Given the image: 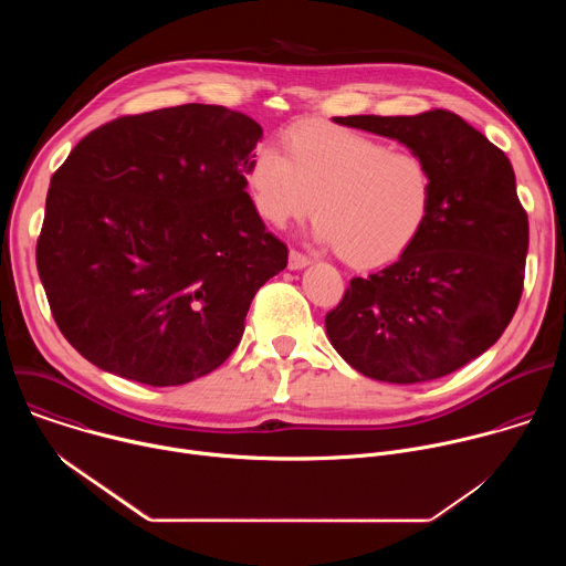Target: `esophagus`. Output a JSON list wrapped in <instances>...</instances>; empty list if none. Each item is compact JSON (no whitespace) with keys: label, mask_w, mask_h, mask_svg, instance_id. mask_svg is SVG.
Returning <instances> with one entry per match:
<instances>
[{"label":"esophagus","mask_w":566,"mask_h":566,"mask_svg":"<svg viewBox=\"0 0 566 566\" xmlns=\"http://www.w3.org/2000/svg\"><path fill=\"white\" fill-rule=\"evenodd\" d=\"M311 264V258H306V255H302V253H297V251H291L289 253V269L291 271H300V269H304V266H308Z\"/></svg>","instance_id":"esophagus-1"}]
</instances>
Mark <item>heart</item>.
Returning <instances> with one entry per match:
<instances>
[{"label": "heart", "instance_id": "heart-1", "mask_svg": "<svg viewBox=\"0 0 566 566\" xmlns=\"http://www.w3.org/2000/svg\"><path fill=\"white\" fill-rule=\"evenodd\" d=\"M247 179L262 219L284 228L313 210V239L354 266L400 258L434 203V172L423 156L332 125L291 129L284 154L260 147Z\"/></svg>", "mask_w": 566, "mask_h": 566}]
</instances>
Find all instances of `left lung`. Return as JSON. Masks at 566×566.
Masks as SVG:
<instances>
[{"label": "left lung", "mask_w": 566, "mask_h": 566, "mask_svg": "<svg viewBox=\"0 0 566 566\" xmlns=\"http://www.w3.org/2000/svg\"><path fill=\"white\" fill-rule=\"evenodd\" d=\"M423 156L434 203L415 244L369 277H354L327 313L334 349L367 378L412 385L457 371L493 347L522 297L528 219L506 154L461 116H347Z\"/></svg>", "instance_id": "left-lung-1"}]
</instances>
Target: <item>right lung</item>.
<instances>
[{
	"instance_id": "obj_1",
	"label": "right lung",
	"mask_w": 566,
	"mask_h": 566,
	"mask_svg": "<svg viewBox=\"0 0 566 566\" xmlns=\"http://www.w3.org/2000/svg\"><path fill=\"white\" fill-rule=\"evenodd\" d=\"M262 127L219 105L112 120L51 177L38 273L62 336L151 387L217 369L289 251L249 197Z\"/></svg>"
}]
</instances>
